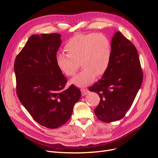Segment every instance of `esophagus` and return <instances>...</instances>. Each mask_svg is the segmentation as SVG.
<instances>
[{
    "label": "esophagus",
    "instance_id": "34e87169",
    "mask_svg": "<svg viewBox=\"0 0 158 158\" xmlns=\"http://www.w3.org/2000/svg\"><path fill=\"white\" fill-rule=\"evenodd\" d=\"M81 91H82V95H83V96H84V95H85L89 93V91L87 89H84L83 88V89H81Z\"/></svg>",
    "mask_w": 158,
    "mask_h": 158
}]
</instances>
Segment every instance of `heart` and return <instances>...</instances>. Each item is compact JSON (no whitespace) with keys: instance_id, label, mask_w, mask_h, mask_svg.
Listing matches in <instances>:
<instances>
[{"instance_id":"1","label":"heart","mask_w":158,"mask_h":158,"mask_svg":"<svg viewBox=\"0 0 158 158\" xmlns=\"http://www.w3.org/2000/svg\"><path fill=\"white\" fill-rule=\"evenodd\" d=\"M64 49L67 55L59 53L56 64L66 76L76 73L80 65L82 71L70 80L76 86L83 88L92 83L97 76L106 73L111 63V43L102 33L79 34L66 42Z\"/></svg>"}]
</instances>
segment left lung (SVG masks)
Segmentation results:
<instances>
[{
  "instance_id": "1",
  "label": "left lung",
  "mask_w": 158,
  "mask_h": 158,
  "mask_svg": "<svg viewBox=\"0 0 158 158\" xmlns=\"http://www.w3.org/2000/svg\"><path fill=\"white\" fill-rule=\"evenodd\" d=\"M112 55L109 68L98 82L89 88L98 93L100 102L94 109L99 120H120L131 108L143 80L138 51L120 31L111 41Z\"/></svg>"
}]
</instances>
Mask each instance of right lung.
Returning a JSON list of instances; mask_svg holds the SVG:
<instances>
[{
  "label": "right lung",
  "instance_id": "right-lung-1",
  "mask_svg": "<svg viewBox=\"0 0 158 158\" xmlns=\"http://www.w3.org/2000/svg\"><path fill=\"white\" fill-rule=\"evenodd\" d=\"M61 44L59 33L33 35L16 56L14 72L16 94L40 125L56 128L67 122L81 92L67 82L56 64Z\"/></svg>",
  "mask_w": 158,
  "mask_h": 158
}]
</instances>
